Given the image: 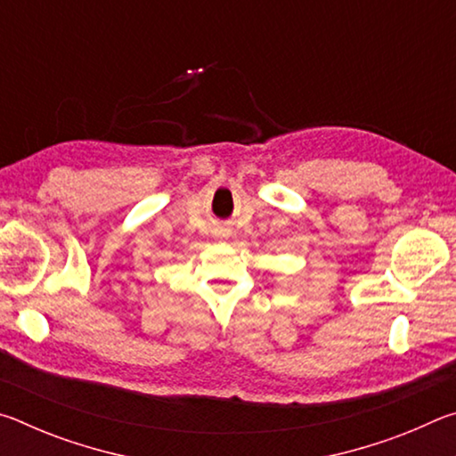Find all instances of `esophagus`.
<instances>
[{
	"label": "esophagus",
	"mask_w": 456,
	"mask_h": 456,
	"mask_svg": "<svg viewBox=\"0 0 456 456\" xmlns=\"http://www.w3.org/2000/svg\"><path fill=\"white\" fill-rule=\"evenodd\" d=\"M217 235H219V237H227V229H221V231H217Z\"/></svg>",
	"instance_id": "34e87169"
}]
</instances>
